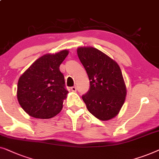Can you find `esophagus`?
<instances>
[{"mask_svg": "<svg viewBox=\"0 0 159 159\" xmlns=\"http://www.w3.org/2000/svg\"><path fill=\"white\" fill-rule=\"evenodd\" d=\"M70 89H71V91H74V92H75V91H76V90H77L76 86H72V87H71V88H70Z\"/></svg>", "mask_w": 159, "mask_h": 159, "instance_id": "obj_1", "label": "esophagus"}]
</instances>
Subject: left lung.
I'll return each instance as SVG.
<instances>
[{
  "instance_id": "1",
  "label": "left lung",
  "mask_w": 159,
  "mask_h": 159,
  "mask_svg": "<svg viewBox=\"0 0 159 159\" xmlns=\"http://www.w3.org/2000/svg\"><path fill=\"white\" fill-rule=\"evenodd\" d=\"M77 53L90 80V89L82 96L87 109L100 120L115 117L127 92L120 66L94 48H79Z\"/></svg>"
}]
</instances>
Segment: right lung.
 Instances as JSON below:
<instances>
[{
	"instance_id": "add662e5",
	"label": "right lung",
	"mask_w": 159,
	"mask_h": 159,
	"mask_svg": "<svg viewBox=\"0 0 159 159\" xmlns=\"http://www.w3.org/2000/svg\"><path fill=\"white\" fill-rule=\"evenodd\" d=\"M68 50L44 55L21 75L18 82L17 98L22 109L35 118L50 119L61 111L68 91L60 66Z\"/></svg>"
}]
</instances>
